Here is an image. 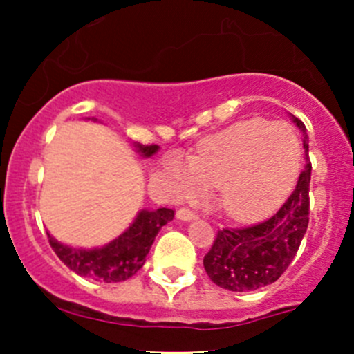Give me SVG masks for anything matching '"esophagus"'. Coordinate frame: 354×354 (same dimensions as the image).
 I'll use <instances>...</instances> for the list:
<instances>
[{
	"label": "esophagus",
	"instance_id": "esophagus-1",
	"mask_svg": "<svg viewBox=\"0 0 354 354\" xmlns=\"http://www.w3.org/2000/svg\"><path fill=\"white\" fill-rule=\"evenodd\" d=\"M176 219L178 221H195L197 219V214L190 209H180L176 212Z\"/></svg>",
	"mask_w": 354,
	"mask_h": 354
}]
</instances>
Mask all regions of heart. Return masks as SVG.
Listing matches in <instances>:
<instances>
[{"label":"heart","mask_w":354,"mask_h":354,"mask_svg":"<svg viewBox=\"0 0 354 354\" xmlns=\"http://www.w3.org/2000/svg\"><path fill=\"white\" fill-rule=\"evenodd\" d=\"M301 147L284 123L250 120L198 145L185 160L171 156L167 169L181 192L217 187V202L233 219H255L284 202L296 183Z\"/></svg>","instance_id":"b5f03b06"}]
</instances>
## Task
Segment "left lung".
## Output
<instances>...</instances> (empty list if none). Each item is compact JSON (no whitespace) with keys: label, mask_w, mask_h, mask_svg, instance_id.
Here are the masks:
<instances>
[{"label":"left lung","mask_w":354,"mask_h":354,"mask_svg":"<svg viewBox=\"0 0 354 354\" xmlns=\"http://www.w3.org/2000/svg\"><path fill=\"white\" fill-rule=\"evenodd\" d=\"M291 120L303 133L306 160L295 192L269 219L253 226L217 231L212 248L203 257L207 276L227 291H255L276 283L295 259L308 227V192L312 176L308 135L301 120L292 114Z\"/></svg>","instance_id":"8db88e82"}]
</instances>
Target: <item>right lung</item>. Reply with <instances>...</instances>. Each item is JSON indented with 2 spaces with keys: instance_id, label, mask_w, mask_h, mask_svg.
Listing matches in <instances>:
<instances>
[{
  "instance_id": "add662e5",
  "label": "right lung",
  "mask_w": 354,
  "mask_h": 354,
  "mask_svg": "<svg viewBox=\"0 0 354 354\" xmlns=\"http://www.w3.org/2000/svg\"><path fill=\"white\" fill-rule=\"evenodd\" d=\"M92 121L97 120L92 118ZM133 147L142 157H152L159 151V145H142L137 142ZM173 217L174 210L166 207L157 210H138L133 223L120 236L95 248H73L53 238L49 233L48 238L59 260L75 274L97 283H121L142 269L157 233L173 221Z\"/></svg>"
}]
</instances>
